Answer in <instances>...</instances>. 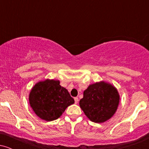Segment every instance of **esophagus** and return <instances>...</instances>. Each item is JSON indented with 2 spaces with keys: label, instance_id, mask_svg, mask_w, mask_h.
Segmentation results:
<instances>
[{
  "label": "esophagus",
  "instance_id": "1",
  "mask_svg": "<svg viewBox=\"0 0 149 149\" xmlns=\"http://www.w3.org/2000/svg\"><path fill=\"white\" fill-rule=\"evenodd\" d=\"M74 100H75V103H76V104L78 103V97H75Z\"/></svg>",
  "mask_w": 149,
  "mask_h": 149
}]
</instances>
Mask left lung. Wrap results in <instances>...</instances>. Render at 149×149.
<instances>
[{"mask_svg": "<svg viewBox=\"0 0 149 149\" xmlns=\"http://www.w3.org/2000/svg\"><path fill=\"white\" fill-rule=\"evenodd\" d=\"M120 102L117 88L102 80L90 85L80 100V109L92 122L101 123L113 116Z\"/></svg>", "mask_w": 149, "mask_h": 149, "instance_id": "8db88e82", "label": "left lung"}]
</instances>
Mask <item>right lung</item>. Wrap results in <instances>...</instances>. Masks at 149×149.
Masks as SVG:
<instances>
[{
    "label": "right lung",
    "mask_w": 149,
    "mask_h": 149,
    "mask_svg": "<svg viewBox=\"0 0 149 149\" xmlns=\"http://www.w3.org/2000/svg\"><path fill=\"white\" fill-rule=\"evenodd\" d=\"M29 102L36 116L48 122L59 118L75 102L68 90L61 86L60 81L54 79L36 83L30 91Z\"/></svg>",
    "instance_id": "right-lung-1"
}]
</instances>
